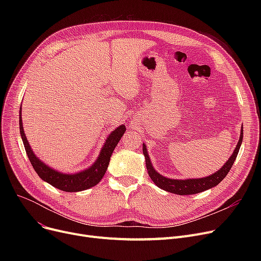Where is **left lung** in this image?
Wrapping results in <instances>:
<instances>
[{
	"label": "left lung",
	"instance_id": "1",
	"mask_svg": "<svg viewBox=\"0 0 261 261\" xmlns=\"http://www.w3.org/2000/svg\"><path fill=\"white\" fill-rule=\"evenodd\" d=\"M242 138H243V128H241L240 139L234 150V153L230 155L228 161L224 164L220 170H218L217 172H215L210 176L201 177V179H188V180H172L158 173L153 169L151 162H150V159L147 153L146 146L143 144V153L146 159V167L148 170V174L150 176V179L153 181V183L158 187L166 191H169V193L179 195V196H187V195H195L198 193H202L204 190H207L214 186H217L227 175L239 152V149L242 143Z\"/></svg>",
	"mask_w": 261,
	"mask_h": 261
}]
</instances>
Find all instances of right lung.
Masks as SVG:
<instances>
[{
  "instance_id": "add662e5",
  "label": "right lung",
  "mask_w": 261,
  "mask_h": 261,
  "mask_svg": "<svg viewBox=\"0 0 261 261\" xmlns=\"http://www.w3.org/2000/svg\"><path fill=\"white\" fill-rule=\"evenodd\" d=\"M125 131L126 127L121 125L108 136L97 161H96L90 168L74 174H64L49 168L35 155L29 142L26 140V136L23 130L20 109V133L22 136L26 154L29 156L35 171L43 181L49 183L51 186L56 187L60 190L67 191V193H76V191L85 190L95 186L96 184H98L100 182L109 166L110 159H111L113 150L118 144Z\"/></svg>"
}]
</instances>
